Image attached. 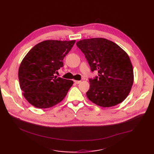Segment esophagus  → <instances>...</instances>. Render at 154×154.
I'll return each instance as SVG.
<instances>
[{
	"label": "esophagus",
	"instance_id": "obj_1",
	"mask_svg": "<svg viewBox=\"0 0 154 154\" xmlns=\"http://www.w3.org/2000/svg\"><path fill=\"white\" fill-rule=\"evenodd\" d=\"M74 82L75 84H80V82H81V81H80V80H74Z\"/></svg>",
	"mask_w": 154,
	"mask_h": 154
}]
</instances>
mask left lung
<instances>
[{"label": "left lung", "instance_id": "left-lung-1", "mask_svg": "<svg viewBox=\"0 0 154 154\" xmlns=\"http://www.w3.org/2000/svg\"><path fill=\"white\" fill-rule=\"evenodd\" d=\"M77 46L84 54L92 72L98 77L89 79L87 98L102 107L123 102L134 83L133 67L128 54L116 43L103 38L83 39Z\"/></svg>", "mask_w": 154, "mask_h": 154}]
</instances>
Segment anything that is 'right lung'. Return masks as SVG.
Returning a JSON list of instances; mask_svg holds the SVG:
<instances>
[{
  "label": "right lung",
  "mask_w": 154,
  "mask_h": 154,
  "mask_svg": "<svg viewBox=\"0 0 154 154\" xmlns=\"http://www.w3.org/2000/svg\"><path fill=\"white\" fill-rule=\"evenodd\" d=\"M75 40H48L31 48L19 69L20 87L26 99L38 109L50 108L60 102L74 84L57 77L63 59Z\"/></svg>",
  "instance_id": "1"
}]
</instances>
